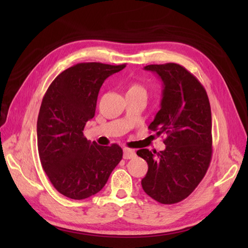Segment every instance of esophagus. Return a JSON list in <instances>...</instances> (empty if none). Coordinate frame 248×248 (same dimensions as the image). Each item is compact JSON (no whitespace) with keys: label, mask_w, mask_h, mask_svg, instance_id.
<instances>
[{"label":"esophagus","mask_w":248,"mask_h":248,"mask_svg":"<svg viewBox=\"0 0 248 248\" xmlns=\"http://www.w3.org/2000/svg\"><path fill=\"white\" fill-rule=\"evenodd\" d=\"M135 156V151L129 148H124V160H129V159H133Z\"/></svg>","instance_id":"obj_1"}]
</instances>
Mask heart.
Returning <instances> with one entry per match:
<instances>
[{
	"label": "heart",
	"mask_w": 248,
	"mask_h": 248,
	"mask_svg": "<svg viewBox=\"0 0 248 248\" xmlns=\"http://www.w3.org/2000/svg\"><path fill=\"white\" fill-rule=\"evenodd\" d=\"M127 93H140L146 96V89L145 87L141 85L140 83H132L128 88Z\"/></svg>",
	"instance_id": "b5f03b06"
}]
</instances>
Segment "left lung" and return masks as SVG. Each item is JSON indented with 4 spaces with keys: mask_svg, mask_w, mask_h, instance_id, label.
<instances>
[{
    "mask_svg": "<svg viewBox=\"0 0 248 248\" xmlns=\"http://www.w3.org/2000/svg\"><path fill=\"white\" fill-rule=\"evenodd\" d=\"M144 69L163 82L161 108L148 128L165 136L166 148L136 152L148 164L141 186L157 202L177 203L197 187L211 162V108L205 89L184 67L168 62Z\"/></svg>",
    "mask_w": 248,
    "mask_h": 248,
    "instance_id": "1",
    "label": "left lung"
}]
</instances>
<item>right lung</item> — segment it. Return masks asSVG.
Wrapping results in <instances>:
<instances>
[{"mask_svg":"<svg viewBox=\"0 0 248 248\" xmlns=\"http://www.w3.org/2000/svg\"><path fill=\"white\" fill-rule=\"evenodd\" d=\"M125 64L81 62L55 78L41 102L37 120V145L44 170L64 196L81 200L102 189L123 159L117 144L99 146L83 131L96 112L105 78Z\"/></svg>","mask_w":248,"mask_h":248,"instance_id":"obj_1","label":"right lung"}]
</instances>
